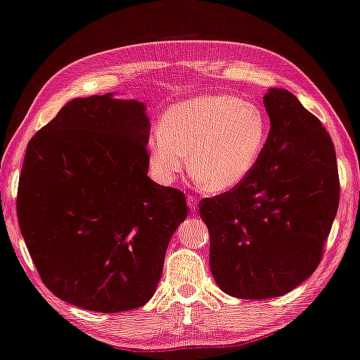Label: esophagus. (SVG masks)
<instances>
[{"label": "esophagus", "instance_id": "esophagus-1", "mask_svg": "<svg viewBox=\"0 0 360 360\" xmlns=\"http://www.w3.org/2000/svg\"><path fill=\"white\" fill-rule=\"evenodd\" d=\"M199 200L195 199V198H193V195H188V205H189V210H191V212H195V210H198V203Z\"/></svg>", "mask_w": 360, "mask_h": 360}]
</instances>
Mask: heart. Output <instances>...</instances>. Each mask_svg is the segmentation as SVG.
<instances>
[{"mask_svg":"<svg viewBox=\"0 0 360 360\" xmlns=\"http://www.w3.org/2000/svg\"><path fill=\"white\" fill-rule=\"evenodd\" d=\"M268 138V122L252 101L210 94L171 106L148 136L153 177L172 183L189 167L210 193L236 188L252 172Z\"/></svg>","mask_w":360,"mask_h":360,"instance_id":"1","label":"heart"}]
</instances>
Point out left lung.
<instances>
[{
  "instance_id": "obj_1",
  "label": "left lung",
  "mask_w": 360,
  "mask_h": 360,
  "mask_svg": "<svg viewBox=\"0 0 360 360\" xmlns=\"http://www.w3.org/2000/svg\"><path fill=\"white\" fill-rule=\"evenodd\" d=\"M271 128L252 172L202 199L210 269L241 300L287 295L321 262L340 199L335 148L321 122L285 89L263 97Z\"/></svg>"
}]
</instances>
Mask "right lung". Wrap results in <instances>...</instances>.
<instances>
[{
	"label": "right lung",
	"mask_w": 360,
	"mask_h": 360,
	"mask_svg": "<svg viewBox=\"0 0 360 360\" xmlns=\"http://www.w3.org/2000/svg\"><path fill=\"white\" fill-rule=\"evenodd\" d=\"M148 134L144 103L105 94L73 98L31 138L18 226L59 300L116 314L157 290L167 244L189 212L180 189L147 177Z\"/></svg>",
	"instance_id": "1"
}]
</instances>
